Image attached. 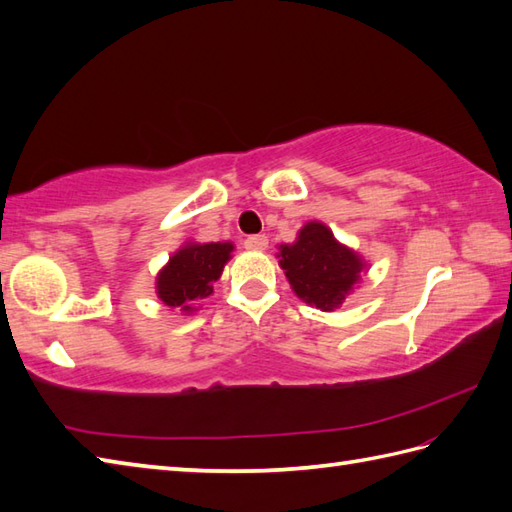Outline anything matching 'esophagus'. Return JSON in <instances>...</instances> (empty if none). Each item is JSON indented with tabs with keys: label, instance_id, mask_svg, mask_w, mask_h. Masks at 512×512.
<instances>
[{
	"label": "esophagus",
	"instance_id": "1",
	"mask_svg": "<svg viewBox=\"0 0 512 512\" xmlns=\"http://www.w3.org/2000/svg\"><path fill=\"white\" fill-rule=\"evenodd\" d=\"M245 249H252V252H263L269 245V238L265 234H254V236H247L245 238Z\"/></svg>",
	"mask_w": 512,
	"mask_h": 512
}]
</instances>
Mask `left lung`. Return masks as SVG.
I'll return each mask as SVG.
<instances>
[{
    "mask_svg": "<svg viewBox=\"0 0 512 512\" xmlns=\"http://www.w3.org/2000/svg\"><path fill=\"white\" fill-rule=\"evenodd\" d=\"M278 265L306 304L333 311L346 300L366 269L363 258L342 245L320 221H309L291 245L278 247Z\"/></svg>",
    "mask_w": 512,
    "mask_h": 512,
    "instance_id": "8db88e82",
    "label": "left lung"
}]
</instances>
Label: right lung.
<instances>
[{"instance_id": "1", "label": "right lung", "mask_w": 512, "mask_h": 512, "mask_svg": "<svg viewBox=\"0 0 512 512\" xmlns=\"http://www.w3.org/2000/svg\"><path fill=\"white\" fill-rule=\"evenodd\" d=\"M232 252V243H186L157 274V298L170 309L197 311L195 306L214 291Z\"/></svg>"}]
</instances>
